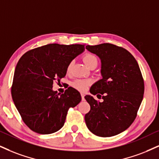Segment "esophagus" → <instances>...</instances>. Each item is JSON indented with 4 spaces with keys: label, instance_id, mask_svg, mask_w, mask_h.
<instances>
[{
    "label": "esophagus",
    "instance_id": "esophagus-1",
    "mask_svg": "<svg viewBox=\"0 0 159 159\" xmlns=\"http://www.w3.org/2000/svg\"><path fill=\"white\" fill-rule=\"evenodd\" d=\"M81 97H82V100H85V94L83 93H81Z\"/></svg>",
    "mask_w": 159,
    "mask_h": 159
}]
</instances>
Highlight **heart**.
I'll return each mask as SVG.
<instances>
[{
	"mask_svg": "<svg viewBox=\"0 0 159 159\" xmlns=\"http://www.w3.org/2000/svg\"><path fill=\"white\" fill-rule=\"evenodd\" d=\"M83 61L85 62L86 66L89 68L92 67H97L99 60H98V57L95 55L94 54H92V53H86L83 57ZM74 60L69 62V63L68 64L67 68H66V70H67L68 73H70V70L72 69V67L74 66ZM92 83V81L91 80H81L78 79L74 80L73 83H71L72 87L76 89V90L80 91H84L88 89V87Z\"/></svg>",
	"mask_w": 159,
	"mask_h": 159,
	"instance_id": "b5f03b06",
	"label": "heart"
}]
</instances>
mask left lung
I'll return each instance as SVG.
<instances>
[{
  "label": "left lung",
  "instance_id": "8db88e82",
  "mask_svg": "<svg viewBox=\"0 0 159 159\" xmlns=\"http://www.w3.org/2000/svg\"><path fill=\"white\" fill-rule=\"evenodd\" d=\"M86 49L101 59L102 79L90 92L101 97L99 102L85 96L91 109L85 116L88 128L97 136L111 137L132 125L143 99L144 79L134 57L122 47L111 43L87 46Z\"/></svg>",
  "mask_w": 159,
  "mask_h": 159
}]
</instances>
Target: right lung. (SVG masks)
Listing matches in <instances>:
<instances>
[{
	"instance_id": "1",
	"label": "right lung",
	"mask_w": 159,
	"mask_h": 159,
	"mask_svg": "<svg viewBox=\"0 0 159 159\" xmlns=\"http://www.w3.org/2000/svg\"><path fill=\"white\" fill-rule=\"evenodd\" d=\"M85 45L51 43L29 50L17 62L11 97L23 122L35 133L50 134L63 126L68 111L81 101L80 92L69 87L64 93L52 90L65 77L70 61Z\"/></svg>"
}]
</instances>
